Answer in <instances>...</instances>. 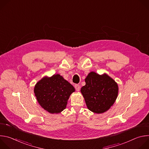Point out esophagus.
I'll return each instance as SVG.
<instances>
[{"instance_id": "obj_1", "label": "esophagus", "mask_w": 149, "mask_h": 149, "mask_svg": "<svg viewBox=\"0 0 149 149\" xmlns=\"http://www.w3.org/2000/svg\"><path fill=\"white\" fill-rule=\"evenodd\" d=\"M75 90H76V91H79V89H80V86H79V85H78V84H76V85H75Z\"/></svg>"}]
</instances>
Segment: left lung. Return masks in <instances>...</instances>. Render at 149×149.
Segmentation results:
<instances>
[{"label": "left lung", "instance_id": "1", "mask_svg": "<svg viewBox=\"0 0 149 149\" xmlns=\"http://www.w3.org/2000/svg\"><path fill=\"white\" fill-rule=\"evenodd\" d=\"M85 81L86 84L81 92L88 109L97 114L107 111L117 97V84L107 74L100 75L94 72L89 73Z\"/></svg>", "mask_w": 149, "mask_h": 149}]
</instances>
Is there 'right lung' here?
<instances>
[{
  "mask_svg": "<svg viewBox=\"0 0 149 149\" xmlns=\"http://www.w3.org/2000/svg\"><path fill=\"white\" fill-rule=\"evenodd\" d=\"M74 87L59 74L44 77L36 83L35 95L41 107L50 113H59L66 107Z\"/></svg>",
  "mask_w": 149,
  "mask_h": 149,
  "instance_id": "right-lung-1",
  "label": "right lung"
}]
</instances>
